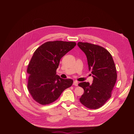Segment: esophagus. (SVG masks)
<instances>
[{"label": "esophagus", "mask_w": 134, "mask_h": 134, "mask_svg": "<svg viewBox=\"0 0 134 134\" xmlns=\"http://www.w3.org/2000/svg\"><path fill=\"white\" fill-rule=\"evenodd\" d=\"M78 84H79V83H78L77 81H74V83H73V85H75V86H78Z\"/></svg>", "instance_id": "1"}]
</instances>
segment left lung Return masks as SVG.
I'll return each mask as SVG.
<instances>
[{
    "label": "left lung",
    "instance_id": "obj_1",
    "mask_svg": "<svg viewBox=\"0 0 134 134\" xmlns=\"http://www.w3.org/2000/svg\"><path fill=\"white\" fill-rule=\"evenodd\" d=\"M77 45L86 55L88 69L93 77L92 84L85 82L79 84L84 90L80 100L86 108L97 109L111 97L117 81L116 67L111 54L103 47L82 42Z\"/></svg>",
    "mask_w": 134,
    "mask_h": 134
}]
</instances>
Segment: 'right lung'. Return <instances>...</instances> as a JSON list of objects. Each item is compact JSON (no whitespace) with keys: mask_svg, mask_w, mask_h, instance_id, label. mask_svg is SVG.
<instances>
[{"mask_svg":"<svg viewBox=\"0 0 134 134\" xmlns=\"http://www.w3.org/2000/svg\"><path fill=\"white\" fill-rule=\"evenodd\" d=\"M76 45L75 42H47L34 52L28 65L27 88L33 99L42 105L58 99L62 92L70 87L71 79H63L56 75L62 57Z\"/></svg>","mask_w":134,"mask_h":134,"instance_id":"obj_1","label":"right lung"}]
</instances>
